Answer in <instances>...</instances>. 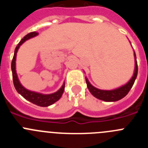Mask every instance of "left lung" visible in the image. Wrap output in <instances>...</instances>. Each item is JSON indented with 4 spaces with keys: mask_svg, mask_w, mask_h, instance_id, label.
Listing matches in <instances>:
<instances>
[{
    "mask_svg": "<svg viewBox=\"0 0 148 148\" xmlns=\"http://www.w3.org/2000/svg\"><path fill=\"white\" fill-rule=\"evenodd\" d=\"M133 55H134V58H135V69H134L133 76L127 83L118 87V88L113 89V90H100V89L93 87L90 83L87 77H85L86 83H87V87H88V90H90V93L92 94L94 97L97 98L98 99H100V100L104 101H116L120 100L125 96H126L127 94L129 92L130 89L133 87L137 77V74H138V65H137L136 56L135 52Z\"/></svg>",
    "mask_w": 148,
    "mask_h": 148,
    "instance_id": "1",
    "label": "left lung"
}]
</instances>
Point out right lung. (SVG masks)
Masks as SVG:
<instances>
[{
	"label": "right lung",
	"instance_id": "1",
	"mask_svg": "<svg viewBox=\"0 0 148 148\" xmlns=\"http://www.w3.org/2000/svg\"><path fill=\"white\" fill-rule=\"evenodd\" d=\"M38 35V33L35 32H32L27 34L26 36H24L22 38V40L19 42V44H18V46L15 48V53H14V56H13L11 66L12 72L13 83H14V86H15V88L17 90V92L19 94H21L24 99L28 100L30 102L36 104V105L40 106V107H48V106L51 105V104H54L55 102H56L57 101H58L61 99V95H62L63 92H64V82L61 88L58 91H56V92H53V93L51 94H42L40 93V92H34V91H31V90L26 89L21 84L16 73V66H15L16 64H15V61H16V56L18 49H19V47L23 43L25 42L26 40H29L31 38L35 37V36Z\"/></svg>",
	"mask_w": 148,
	"mask_h": 148
}]
</instances>
